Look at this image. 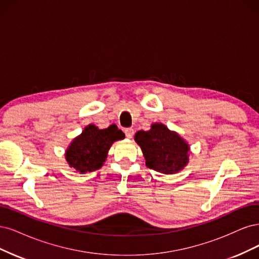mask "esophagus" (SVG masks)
Here are the masks:
<instances>
[{"label":"esophagus","mask_w":259,"mask_h":259,"mask_svg":"<svg viewBox=\"0 0 259 259\" xmlns=\"http://www.w3.org/2000/svg\"><path fill=\"white\" fill-rule=\"evenodd\" d=\"M124 135H126V137H127L128 139H131V138H132V136L135 135V130L131 129V128L124 129Z\"/></svg>","instance_id":"esophagus-1"}]
</instances>
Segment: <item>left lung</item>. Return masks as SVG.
Segmentation results:
<instances>
[{
  "instance_id": "1",
  "label": "left lung",
  "mask_w": 259,
  "mask_h": 259,
  "mask_svg": "<svg viewBox=\"0 0 259 259\" xmlns=\"http://www.w3.org/2000/svg\"><path fill=\"white\" fill-rule=\"evenodd\" d=\"M135 140L140 145L149 169L173 174L184 169L189 160V145L177 132L162 123H152L148 131H138Z\"/></svg>"
}]
</instances>
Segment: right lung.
Returning <instances> with one entry per match:
<instances>
[{
	"label": "right lung",
	"mask_w": 259,
	"mask_h": 259,
	"mask_svg": "<svg viewBox=\"0 0 259 259\" xmlns=\"http://www.w3.org/2000/svg\"><path fill=\"white\" fill-rule=\"evenodd\" d=\"M122 139V131L115 124L106 129L88 124L81 135L72 141L65 151V159L71 168L80 174L99 170L105 162L112 144Z\"/></svg>",
	"instance_id": "obj_1"
}]
</instances>
